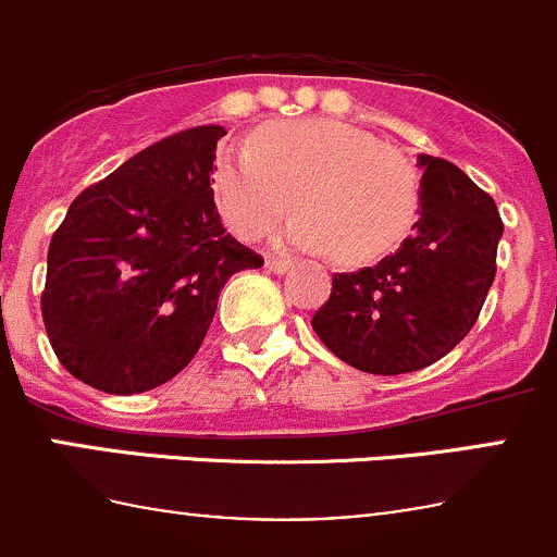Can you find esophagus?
Here are the masks:
<instances>
[{"label":"esophagus","instance_id":"34e87169","mask_svg":"<svg viewBox=\"0 0 557 557\" xmlns=\"http://www.w3.org/2000/svg\"><path fill=\"white\" fill-rule=\"evenodd\" d=\"M290 258H283V256H269L267 258V269L269 272H274V274H283V272H288L290 269Z\"/></svg>","mask_w":557,"mask_h":557}]
</instances>
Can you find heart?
<instances>
[{"mask_svg": "<svg viewBox=\"0 0 557 557\" xmlns=\"http://www.w3.org/2000/svg\"><path fill=\"white\" fill-rule=\"evenodd\" d=\"M212 190L228 228L258 239L290 212L288 239L334 250L345 263L385 256L420 210L418 166L374 134L339 121L269 123L247 139V156H221Z\"/></svg>", "mask_w": 557, "mask_h": 557, "instance_id": "1", "label": "heart"}]
</instances>
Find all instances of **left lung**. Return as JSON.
I'll return each instance as SVG.
<instances>
[{
	"instance_id": "8db88e82",
	"label": "left lung",
	"mask_w": 557,
	"mask_h": 557,
	"mask_svg": "<svg viewBox=\"0 0 557 557\" xmlns=\"http://www.w3.org/2000/svg\"><path fill=\"white\" fill-rule=\"evenodd\" d=\"M418 164L414 232L374 267L334 274L312 318L320 342L369 374H409L445 358L476 323L496 277V201L450 161L418 156Z\"/></svg>"
}]
</instances>
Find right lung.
<instances>
[{"instance_id": "right-lung-1", "label": "right lung", "mask_w": 557, "mask_h": 557, "mask_svg": "<svg viewBox=\"0 0 557 557\" xmlns=\"http://www.w3.org/2000/svg\"><path fill=\"white\" fill-rule=\"evenodd\" d=\"M223 126H194L139 150L70 205L48 247L42 323L61 367L132 396L199 352L228 277L263 267L226 234L212 194Z\"/></svg>"}]
</instances>
